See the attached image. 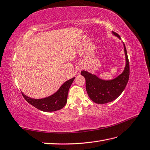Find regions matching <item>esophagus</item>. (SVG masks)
Listing matches in <instances>:
<instances>
[{
    "label": "esophagus",
    "instance_id": "1",
    "mask_svg": "<svg viewBox=\"0 0 150 150\" xmlns=\"http://www.w3.org/2000/svg\"><path fill=\"white\" fill-rule=\"evenodd\" d=\"M79 70H81V69H79Z\"/></svg>",
    "mask_w": 150,
    "mask_h": 150
}]
</instances>
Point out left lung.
Returning a JSON list of instances; mask_svg holds the SVG:
<instances>
[{"label": "left lung", "instance_id": "obj_1", "mask_svg": "<svg viewBox=\"0 0 150 150\" xmlns=\"http://www.w3.org/2000/svg\"><path fill=\"white\" fill-rule=\"evenodd\" d=\"M112 34L120 39V36L116 32H112ZM124 45L126 60L125 67L122 73L115 79L105 81L84 70L81 73L86 79V90L88 95L96 103L105 104L115 100L123 92L127 84L129 77V62L124 43Z\"/></svg>", "mask_w": 150, "mask_h": 150}]
</instances>
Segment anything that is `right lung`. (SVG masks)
Segmentation results:
<instances>
[{
	"instance_id": "obj_1",
	"label": "right lung",
	"mask_w": 150,
	"mask_h": 150,
	"mask_svg": "<svg viewBox=\"0 0 150 150\" xmlns=\"http://www.w3.org/2000/svg\"><path fill=\"white\" fill-rule=\"evenodd\" d=\"M75 77H73L65 82L57 92L47 98L42 99H32L22 93L23 98L32 106L44 112H52L58 110L65 106L68 91Z\"/></svg>"
}]
</instances>
